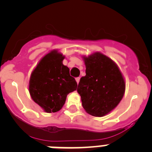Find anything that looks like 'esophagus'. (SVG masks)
<instances>
[{
    "mask_svg": "<svg viewBox=\"0 0 152 152\" xmlns=\"http://www.w3.org/2000/svg\"><path fill=\"white\" fill-rule=\"evenodd\" d=\"M76 81H77V83L78 84L79 81H80V77H76Z\"/></svg>",
    "mask_w": 152,
    "mask_h": 152,
    "instance_id": "1",
    "label": "esophagus"
}]
</instances>
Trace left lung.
Masks as SVG:
<instances>
[{
    "label": "left lung",
    "instance_id": "obj_1",
    "mask_svg": "<svg viewBox=\"0 0 152 152\" xmlns=\"http://www.w3.org/2000/svg\"><path fill=\"white\" fill-rule=\"evenodd\" d=\"M84 60L86 75L80 78L77 91L86 112L101 117L112 111L122 100L125 80L116 63L100 52L84 57Z\"/></svg>",
    "mask_w": 152,
    "mask_h": 152
}]
</instances>
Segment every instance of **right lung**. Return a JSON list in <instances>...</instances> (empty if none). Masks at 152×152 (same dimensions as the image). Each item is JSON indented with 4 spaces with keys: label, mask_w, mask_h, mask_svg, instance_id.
<instances>
[{
    "label": "right lung",
    "mask_w": 152,
    "mask_h": 152,
    "mask_svg": "<svg viewBox=\"0 0 152 152\" xmlns=\"http://www.w3.org/2000/svg\"><path fill=\"white\" fill-rule=\"evenodd\" d=\"M64 56L53 50L39 62L29 79V91L35 103L46 113H56L64 106L67 95L76 91L77 84L62 64Z\"/></svg>",
    "instance_id": "obj_1"
}]
</instances>
